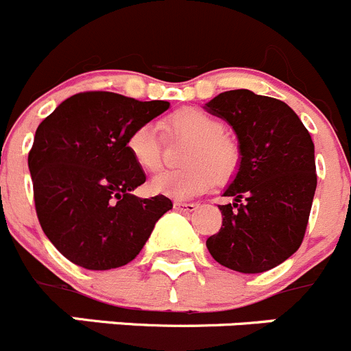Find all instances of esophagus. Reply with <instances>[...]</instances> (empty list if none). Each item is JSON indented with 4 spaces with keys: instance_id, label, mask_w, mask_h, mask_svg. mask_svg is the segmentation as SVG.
Segmentation results:
<instances>
[{
    "instance_id": "obj_1",
    "label": "esophagus",
    "mask_w": 351,
    "mask_h": 351,
    "mask_svg": "<svg viewBox=\"0 0 351 351\" xmlns=\"http://www.w3.org/2000/svg\"><path fill=\"white\" fill-rule=\"evenodd\" d=\"M173 206L179 210V212H184V213H193L198 210V205H195V203H184V202H176L173 203Z\"/></svg>"
}]
</instances>
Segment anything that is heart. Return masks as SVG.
Wrapping results in <instances>:
<instances>
[{"mask_svg":"<svg viewBox=\"0 0 351 351\" xmlns=\"http://www.w3.org/2000/svg\"><path fill=\"white\" fill-rule=\"evenodd\" d=\"M170 128L195 138L186 155L191 165L163 170L152 179V193L173 199H189L212 188L220 179L229 178L238 163V152L223 132V123L198 108H184L170 117ZM125 149L132 162L145 172H155L162 165L158 125L143 122L129 132Z\"/></svg>","mask_w":351,"mask_h":351,"instance_id":"1","label":"heart"}]
</instances>
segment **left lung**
Returning <instances> with one entry per match:
<instances>
[{
    "instance_id": "left-lung-1",
    "label": "left lung",
    "mask_w": 351,
    "mask_h": 351,
    "mask_svg": "<svg viewBox=\"0 0 351 351\" xmlns=\"http://www.w3.org/2000/svg\"><path fill=\"white\" fill-rule=\"evenodd\" d=\"M203 108L226 120L238 138V172L220 205L222 228L206 239L228 269L260 274L300 248L317 188L315 149L285 101L248 89L220 93Z\"/></svg>"
}]
</instances>
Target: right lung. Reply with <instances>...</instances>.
<instances>
[{
	"label": "right lung",
	"mask_w": 351,
	"mask_h": 351,
	"mask_svg": "<svg viewBox=\"0 0 351 351\" xmlns=\"http://www.w3.org/2000/svg\"><path fill=\"white\" fill-rule=\"evenodd\" d=\"M169 106L117 93H79L39 123L29 153L36 212L49 241L75 265H125L172 208L167 196L132 195L146 176L125 149L129 132Z\"/></svg>",
	"instance_id": "add662e5"
}]
</instances>
